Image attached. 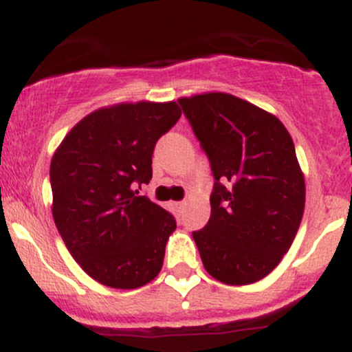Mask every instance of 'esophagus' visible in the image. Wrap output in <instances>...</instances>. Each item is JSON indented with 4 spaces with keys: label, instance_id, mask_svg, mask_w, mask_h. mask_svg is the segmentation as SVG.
Returning <instances> with one entry per match:
<instances>
[{
    "label": "esophagus",
    "instance_id": "obj_1",
    "mask_svg": "<svg viewBox=\"0 0 352 352\" xmlns=\"http://www.w3.org/2000/svg\"><path fill=\"white\" fill-rule=\"evenodd\" d=\"M173 207H175L177 210H182L185 207V201H175V204H173Z\"/></svg>",
    "mask_w": 352,
    "mask_h": 352
}]
</instances>
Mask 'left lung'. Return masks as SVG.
<instances>
[{"label":"left lung","mask_w":352,"mask_h":352,"mask_svg":"<svg viewBox=\"0 0 352 352\" xmlns=\"http://www.w3.org/2000/svg\"><path fill=\"white\" fill-rule=\"evenodd\" d=\"M212 168V215L192 233L205 270L250 285L288 253L305 212V177L289 132L273 114L225 92L179 99Z\"/></svg>","instance_id":"obj_1"}]
</instances>
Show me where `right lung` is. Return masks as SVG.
I'll use <instances>...</instances> for the list:
<instances>
[{"mask_svg": "<svg viewBox=\"0 0 352 352\" xmlns=\"http://www.w3.org/2000/svg\"><path fill=\"white\" fill-rule=\"evenodd\" d=\"M180 116L173 100L99 109L52 157L54 223L72 258L100 285L134 289L162 270L175 218L135 188L151 182L157 140Z\"/></svg>", "mask_w": 352, "mask_h": 352, "instance_id": "add662e5", "label": "right lung"}]
</instances>
